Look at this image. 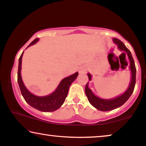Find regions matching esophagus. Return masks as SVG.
I'll return each mask as SVG.
<instances>
[{
  "mask_svg": "<svg viewBox=\"0 0 146 146\" xmlns=\"http://www.w3.org/2000/svg\"><path fill=\"white\" fill-rule=\"evenodd\" d=\"M79 73L80 74H83V73H85L86 71V68L85 67H80L79 68Z\"/></svg>",
  "mask_w": 146,
  "mask_h": 146,
  "instance_id": "34e87169",
  "label": "esophagus"
}]
</instances>
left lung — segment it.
<instances>
[{
    "label": "left lung",
    "mask_w": 146,
    "mask_h": 146,
    "mask_svg": "<svg viewBox=\"0 0 146 146\" xmlns=\"http://www.w3.org/2000/svg\"><path fill=\"white\" fill-rule=\"evenodd\" d=\"M113 41L116 45H117L118 49L120 51H122V55H124L126 56L129 59V70L131 71V78L129 86L124 92L121 95L117 96L112 98H102L98 97L94 93L92 90L89 88V81L86 85L85 88V93L87 96L89 102L92 105L94 108L97 110L102 111H111L115 109L122 106L126 101L129 99L131 95H132L134 90L135 83H136V68L134 60H133L131 53L130 51L128 49L126 46L124 45L122 42L120 40L113 38ZM88 76L89 78V80L91 81L92 79V75L90 73H88Z\"/></svg>",
    "instance_id": "obj_1"
}]
</instances>
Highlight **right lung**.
Returning a JSON list of instances; mask_svg holds the SVG:
<instances>
[{
	"mask_svg": "<svg viewBox=\"0 0 146 146\" xmlns=\"http://www.w3.org/2000/svg\"><path fill=\"white\" fill-rule=\"evenodd\" d=\"M39 40V38H36L27 47L34 45ZM21 54L19 60V69L17 74V81L21 90L22 95L24 97L26 102L31 107L42 112H52L55 111L58 108H60L63 104L66 97H67L69 88L74 80L78 75V73L76 72L73 75L63 78L59 83L57 88L53 93L46 96H36L31 93L24 85L23 78L21 76L22 69V58L23 53Z\"/></svg>",
	"mask_w": 146,
	"mask_h": 146,
	"instance_id": "add662e5",
	"label": "right lung"
}]
</instances>
